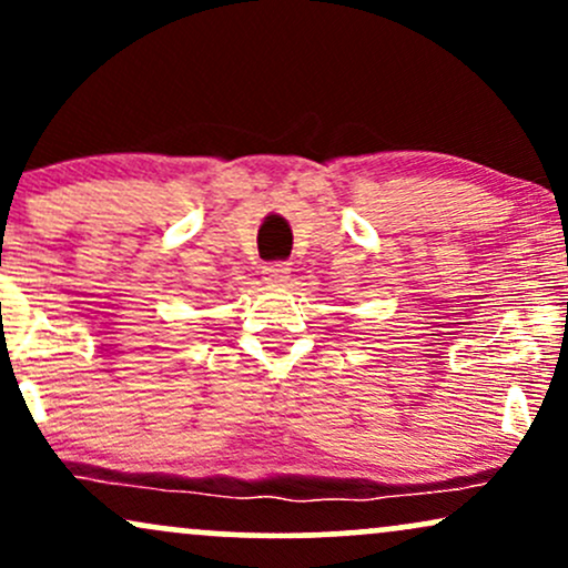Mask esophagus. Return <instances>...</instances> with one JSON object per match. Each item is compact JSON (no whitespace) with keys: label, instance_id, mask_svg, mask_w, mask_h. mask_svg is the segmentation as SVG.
Masks as SVG:
<instances>
[{"label":"esophagus","instance_id":"34e87169","mask_svg":"<svg viewBox=\"0 0 568 568\" xmlns=\"http://www.w3.org/2000/svg\"><path fill=\"white\" fill-rule=\"evenodd\" d=\"M288 277H291V264L288 262H275V264L264 266V280H266V283L283 285V283H288Z\"/></svg>","mask_w":568,"mask_h":568}]
</instances>
